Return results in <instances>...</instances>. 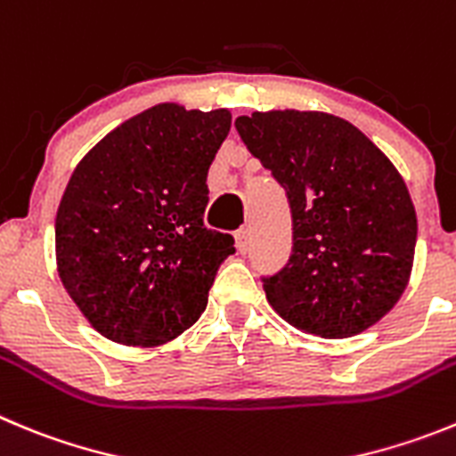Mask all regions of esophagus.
Returning <instances> with one entry per match:
<instances>
[{"mask_svg":"<svg viewBox=\"0 0 456 456\" xmlns=\"http://www.w3.org/2000/svg\"><path fill=\"white\" fill-rule=\"evenodd\" d=\"M235 241H237V250L240 253H246L250 248V228H240L235 232Z\"/></svg>","mask_w":456,"mask_h":456,"instance_id":"1","label":"esophagus"}]
</instances>
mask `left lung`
Returning a JSON list of instances; mask_svg holds the SVG:
<instances>
[{
    "instance_id": "1",
    "label": "left lung",
    "mask_w": 456,
    "mask_h": 456,
    "mask_svg": "<svg viewBox=\"0 0 456 456\" xmlns=\"http://www.w3.org/2000/svg\"><path fill=\"white\" fill-rule=\"evenodd\" d=\"M237 133L285 187L294 248L265 278L269 305L303 332L344 339L394 310L407 289L416 210L394 162L337 115H241Z\"/></svg>"
}]
</instances>
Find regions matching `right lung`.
<instances>
[{"label":"right lung","mask_w":456,"mask_h":456,"mask_svg":"<svg viewBox=\"0 0 456 456\" xmlns=\"http://www.w3.org/2000/svg\"><path fill=\"white\" fill-rule=\"evenodd\" d=\"M231 110L158 103L108 133L56 212L62 287L106 339L153 348L199 321L235 240L203 225Z\"/></svg>","instance_id":"add662e5"}]
</instances>
